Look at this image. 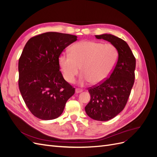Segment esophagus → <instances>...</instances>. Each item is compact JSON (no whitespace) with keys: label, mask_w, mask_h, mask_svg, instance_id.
<instances>
[{"label":"esophagus","mask_w":157,"mask_h":157,"mask_svg":"<svg viewBox=\"0 0 157 157\" xmlns=\"http://www.w3.org/2000/svg\"><path fill=\"white\" fill-rule=\"evenodd\" d=\"M82 92V90H81V89H80V88H76L75 89V92L77 93V94L80 93V92Z\"/></svg>","instance_id":"esophagus-1"}]
</instances>
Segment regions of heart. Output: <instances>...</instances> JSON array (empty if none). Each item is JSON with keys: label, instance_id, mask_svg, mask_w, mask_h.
<instances>
[{"label": "heart", "instance_id": "heart-1", "mask_svg": "<svg viewBox=\"0 0 157 157\" xmlns=\"http://www.w3.org/2000/svg\"><path fill=\"white\" fill-rule=\"evenodd\" d=\"M70 54H61L58 63L66 81L71 83L80 71L83 73L80 84L89 82L98 84L104 81L112 72L117 59V51L110 43L81 40L70 48Z\"/></svg>", "mask_w": 157, "mask_h": 157}]
</instances>
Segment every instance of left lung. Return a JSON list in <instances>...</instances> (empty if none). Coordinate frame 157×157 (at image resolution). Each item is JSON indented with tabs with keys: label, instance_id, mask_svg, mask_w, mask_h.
Here are the masks:
<instances>
[{
	"label": "left lung",
	"instance_id": "1",
	"mask_svg": "<svg viewBox=\"0 0 157 157\" xmlns=\"http://www.w3.org/2000/svg\"><path fill=\"white\" fill-rule=\"evenodd\" d=\"M95 36L109 42L118 52L117 62L110 77L88 90L91 99L85 107V111L92 119L107 121L126 105L134 83L136 58L128 44L120 38L107 33Z\"/></svg>",
	"mask_w": 157,
	"mask_h": 157
}]
</instances>
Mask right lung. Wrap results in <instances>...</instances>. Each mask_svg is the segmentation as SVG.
<instances>
[{
  "instance_id": "right-lung-1",
  "label": "right lung",
  "mask_w": 157,
  "mask_h": 157,
  "mask_svg": "<svg viewBox=\"0 0 157 157\" xmlns=\"http://www.w3.org/2000/svg\"><path fill=\"white\" fill-rule=\"evenodd\" d=\"M77 40L65 33L47 32L27 41L18 63L19 88L28 109L42 120H52L62 114L75 88L59 71L58 58Z\"/></svg>"
}]
</instances>
